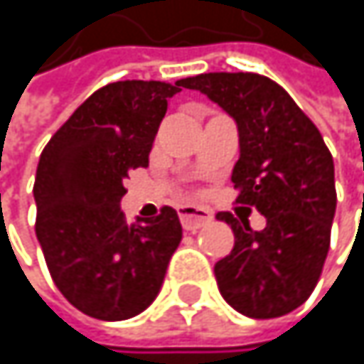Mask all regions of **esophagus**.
<instances>
[{
	"label": "esophagus",
	"instance_id": "esophagus-1",
	"mask_svg": "<svg viewBox=\"0 0 364 364\" xmlns=\"http://www.w3.org/2000/svg\"><path fill=\"white\" fill-rule=\"evenodd\" d=\"M179 219H181V225L187 232H196L202 225H206L213 219V215H210V210H206L202 206L185 204V206H179Z\"/></svg>",
	"mask_w": 364,
	"mask_h": 364
}]
</instances>
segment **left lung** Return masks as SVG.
Returning a JSON list of instances; mask_svg holds the SVG:
<instances>
[{
	"mask_svg": "<svg viewBox=\"0 0 364 364\" xmlns=\"http://www.w3.org/2000/svg\"><path fill=\"white\" fill-rule=\"evenodd\" d=\"M236 119L240 158L236 202L255 206L265 228L219 213L232 225L234 249L215 263L223 299L249 318H276L314 291L335 217L333 156L314 122L289 92L259 73H202L183 80Z\"/></svg>",
	"mask_w": 364,
	"mask_h": 364,
	"instance_id": "left-lung-1",
	"label": "left lung"
}]
</instances>
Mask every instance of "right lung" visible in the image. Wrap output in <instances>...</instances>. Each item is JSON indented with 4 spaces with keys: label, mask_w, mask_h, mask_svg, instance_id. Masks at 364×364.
Wrapping results in <instances>:
<instances>
[{
    "label": "right lung",
    "mask_w": 364,
    "mask_h": 364,
    "mask_svg": "<svg viewBox=\"0 0 364 364\" xmlns=\"http://www.w3.org/2000/svg\"><path fill=\"white\" fill-rule=\"evenodd\" d=\"M185 88L126 80L90 95L54 132L39 156L33 196L36 234L58 291L99 321H126L158 297L181 242L175 208L126 223L124 179L149 164L168 109Z\"/></svg>",
    "instance_id": "1"
}]
</instances>
